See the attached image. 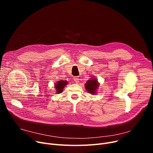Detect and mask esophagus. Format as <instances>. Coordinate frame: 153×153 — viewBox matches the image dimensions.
Segmentation results:
<instances>
[{"label":"esophagus","mask_w":153,"mask_h":153,"mask_svg":"<svg viewBox=\"0 0 153 153\" xmlns=\"http://www.w3.org/2000/svg\"><path fill=\"white\" fill-rule=\"evenodd\" d=\"M74 81H75V82L78 83L79 82V78L77 76H76L74 77Z\"/></svg>","instance_id":"34e87169"}]
</instances>
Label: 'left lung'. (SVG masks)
Returning <instances> with one entry per match:
<instances>
[{
	"label": "left lung",
	"mask_w": 153,
	"mask_h": 153,
	"mask_svg": "<svg viewBox=\"0 0 153 153\" xmlns=\"http://www.w3.org/2000/svg\"><path fill=\"white\" fill-rule=\"evenodd\" d=\"M85 87L86 90L88 91L89 93L91 94H95L96 93V89H97L99 87V84L97 82V79H92L91 80L87 81L86 84H85Z\"/></svg>",
	"instance_id": "obj_1"
}]
</instances>
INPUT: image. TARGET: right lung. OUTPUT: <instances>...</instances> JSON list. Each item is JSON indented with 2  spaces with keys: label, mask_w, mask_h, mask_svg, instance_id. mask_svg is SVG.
I'll return each mask as SVG.
<instances>
[{
  "label": "right lung",
  "mask_w": 153,
  "mask_h": 153,
  "mask_svg": "<svg viewBox=\"0 0 153 153\" xmlns=\"http://www.w3.org/2000/svg\"><path fill=\"white\" fill-rule=\"evenodd\" d=\"M68 84V82L66 81H59L57 82V84H55V88L56 90V92L57 94H60L62 92V90L64 87Z\"/></svg>",
  "instance_id": "obj_1"
}]
</instances>
